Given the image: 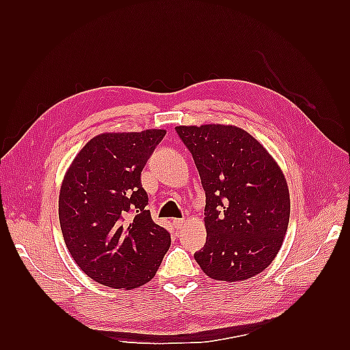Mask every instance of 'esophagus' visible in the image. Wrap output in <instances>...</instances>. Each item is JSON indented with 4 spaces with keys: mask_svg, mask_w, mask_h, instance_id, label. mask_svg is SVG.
Wrapping results in <instances>:
<instances>
[{
    "mask_svg": "<svg viewBox=\"0 0 350 350\" xmlns=\"http://www.w3.org/2000/svg\"><path fill=\"white\" fill-rule=\"evenodd\" d=\"M187 224V221H185V218H180V219H174V227L177 228V230H180V228H183V226Z\"/></svg>",
    "mask_w": 350,
    "mask_h": 350,
    "instance_id": "34e87169",
    "label": "esophagus"
}]
</instances>
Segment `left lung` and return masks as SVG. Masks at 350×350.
Returning a JSON list of instances; mask_svg holds the SVG:
<instances>
[{
	"label": "left lung",
	"instance_id": "8db88e82",
	"mask_svg": "<svg viewBox=\"0 0 350 350\" xmlns=\"http://www.w3.org/2000/svg\"><path fill=\"white\" fill-rule=\"evenodd\" d=\"M206 192V243L194 258L218 281L263 272L284 241L290 196L278 163L236 126H177Z\"/></svg>",
	"mask_w": 350,
	"mask_h": 350
}]
</instances>
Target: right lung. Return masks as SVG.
Segmentation results:
<instances>
[{
  "label": "right lung",
  "mask_w": 350,
  "mask_h": 350,
  "mask_svg": "<svg viewBox=\"0 0 350 350\" xmlns=\"http://www.w3.org/2000/svg\"><path fill=\"white\" fill-rule=\"evenodd\" d=\"M167 131L100 133L81 148L62 183L58 217L72 258L88 277L132 290L150 281L171 236L154 224L141 171Z\"/></svg>",
  "instance_id": "1"
}]
</instances>
